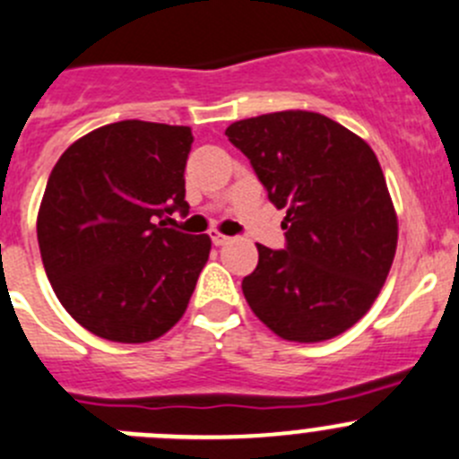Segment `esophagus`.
<instances>
[{
    "mask_svg": "<svg viewBox=\"0 0 459 459\" xmlns=\"http://www.w3.org/2000/svg\"><path fill=\"white\" fill-rule=\"evenodd\" d=\"M211 239H212V244H215V247H224V244L229 242L230 238H226V235H221V233H217V230H212Z\"/></svg>",
    "mask_w": 459,
    "mask_h": 459,
    "instance_id": "34e87169",
    "label": "esophagus"
}]
</instances>
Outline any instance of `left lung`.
Here are the masks:
<instances>
[{"mask_svg":"<svg viewBox=\"0 0 459 459\" xmlns=\"http://www.w3.org/2000/svg\"><path fill=\"white\" fill-rule=\"evenodd\" d=\"M278 208L284 248L257 244L242 280L253 314L287 341L318 342L352 327L384 287L397 215L377 154L314 111H275L226 130Z\"/></svg>","mask_w":459,"mask_h":459,"instance_id":"obj_1","label":"left lung"}]
</instances>
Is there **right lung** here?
Instances as JSON below:
<instances>
[{
  "mask_svg": "<svg viewBox=\"0 0 459 459\" xmlns=\"http://www.w3.org/2000/svg\"><path fill=\"white\" fill-rule=\"evenodd\" d=\"M190 127L118 121L75 141L51 170L38 215L47 278L96 336L148 342L184 316L208 235L168 229L188 212Z\"/></svg>",
  "mask_w": 459,
  "mask_h": 459,
  "instance_id": "1",
  "label": "right lung"
}]
</instances>
